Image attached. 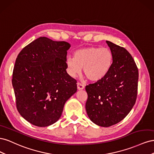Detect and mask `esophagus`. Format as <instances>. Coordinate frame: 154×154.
Wrapping results in <instances>:
<instances>
[{"label":"esophagus","mask_w":154,"mask_h":154,"mask_svg":"<svg viewBox=\"0 0 154 154\" xmlns=\"http://www.w3.org/2000/svg\"><path fill=\"white\" fill-rule=\"evenodd\" d=\"M77 87H78V90H82L84 88L85 86H84V85H83V84H82V83L78 82V83H77Z\"/></svg>","instance_id":"1"}]
</instances>
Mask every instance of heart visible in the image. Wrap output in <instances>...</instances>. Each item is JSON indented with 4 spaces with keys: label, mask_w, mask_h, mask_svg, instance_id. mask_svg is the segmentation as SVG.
<instances>
[{
    "label": "heart",
    "mask_w": 154,
    "mask_h": 154,
    "mask_svg": "<svg viewBox=\"0 0 154 154\" xmlns=\"http://www.w3.org/2000/svg\"><path fill=\"white\" fill-rule=\"evenodd\" d=\"M67 73L76 77L82 72L91 81L103 79L110 71L112 64V54L106 48L88 47L79 49L74 52V57L66 60Z\"/></svg>",
    "instance_id": "obj_1"
}]
</instances>
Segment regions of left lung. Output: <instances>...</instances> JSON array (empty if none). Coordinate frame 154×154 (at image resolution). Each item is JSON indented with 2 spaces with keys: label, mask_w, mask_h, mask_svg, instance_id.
I'll return each instance as SVG.
<instances>
[{
  "label": "left lung",
  "mask_w": 154,
  "mask_h": 154,
  "mask_svg": "<svg viewBox=\"0 0 154 154\" xmlns=\"http://www.w3.org/2000/svg\"><path fill=\"white\" fill-rule=\"evenodd\" d=\"M106 42L112 54V64L103 79L85 87V109L93 123L109 127L123 120L136 103L139 73L127 49L111 42Z\"/></svg>",
  "instance_id": "1"
}]
</instances>
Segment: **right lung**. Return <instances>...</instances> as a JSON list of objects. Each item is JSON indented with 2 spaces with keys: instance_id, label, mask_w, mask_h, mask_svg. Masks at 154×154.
<instances>
[{
  "instance_id": "right-lung-1",
  "label": "right lung",
  "mask_w": 154,
  "mask_h": 154,
  "mask_svg": "<svg viewBox=\"0 0 154 154\" xmlns=\"http://www.w3.org/2000/svg\"><path fill=\"white\" fill-rule=\"evenodd\" d=\"M70 47L66 42L40 37L18 55L12 78L17 109L33 125L57 122L66 102L77 91L76 80L66 71Z\"/></svg>"
}]
</instances>
